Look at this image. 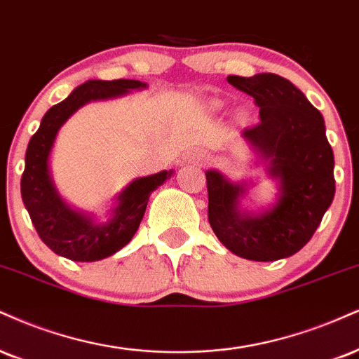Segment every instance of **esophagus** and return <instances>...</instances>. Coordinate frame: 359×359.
Wrapping results in <instances>:
<instances>
[{"mask_svg": "<svg viewBox=\"0 0 359 359\" xmlns=\"http://www.w3.org/2000/svg\"><path fill=\"white\" fill-rule=\"evenodd\" d=\"M197 157H198V161H205L207 155L205 154H197Z\"/></svg>", "mask_w": 359, "mask_h": 359, "instance_id": "obj_1", "label": "esophagus"}]
</instances>
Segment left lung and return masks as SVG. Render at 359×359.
<instances>
[{"mask_svg":"<svg viewBox=\"0 0 359 359\" xmlns=\"http://www.w3.org/2000/svg\"><path fill=\"white\" fill-rule=\"evenodd\" d=\"M234 88L259 107L261 122L244 128L279 179V201L261 215L243 214V184H231L215 170L205 172L209 222L217 239L239 257L278 261L301 250L313 237L334 197V155L326 138L325 120L291 81L274 73L229 75Z\"/></svg>","mask_w":359,"mask_h":359,"instance_id":"8db88e82","label":"left lung"}]
</instances>
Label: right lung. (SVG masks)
Segmentation results:
<instances>
[{"mask_svg": "<svg viewBox=\"0 0 359 359\" xmlns=\"http://www.w3.org/2000/svg\"><path fill=\"white\" fill-rule=\"evenodd\" d=\"M138 80H88L56 103L43 116L40 128L29 138L21 175V197L40 239L58 256L72 261L93 262L115 254L132 241L144 219L147 202L172 170L142 177L125 187L116 197V207L107 224H95L86 215L75 212L60 198L51 182L48 157L60 127L85 103L145 88Z\"/></svg>", "mask_w": 359, "mask_h": 359, "instance_id": "obj_1", "label": "right lung"}]
</instances>
